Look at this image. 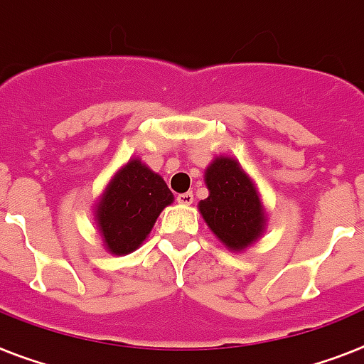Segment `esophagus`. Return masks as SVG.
<instances>
[{"label":"esophagus","mask_w":364,"mask_h":364,"mask_svg":"<svg viewBox=\"0 0 364 364\" xmlns=\"http://www.w3.org/2000/svg\"><path fill=\"white\" fill-rule=\"evenodd\" d=\"M193 199H195L193 193H189V191L188 193H180L178 197H176V200H178L180 204H184V206H189V204L193 203Z\"/></svg>","instance_id":"obj_1"}]
</instances>
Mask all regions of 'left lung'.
<instances>
[{"instance_id": "1", "label": "left lung", "mask_w": 364, "mask_h": 364, "mask_svg": "<svg viewBox=\"0 0 364 364\" xmlns=\"http://www.w3.org/2000/svg\"><path fill=\"white\" fill-rule=\"evenodd\" d=\"M210 195L199 203V212L225 247L242 253L266 230L264 210L253 180L229 156H218L204 171Z\"/></svg>"}]
</instances>
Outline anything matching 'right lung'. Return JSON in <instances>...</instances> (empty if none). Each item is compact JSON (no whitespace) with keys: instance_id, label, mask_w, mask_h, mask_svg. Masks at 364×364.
Listing matches in <instances>:
<instances>
[{"instance_id":"1","label":"right lung","mask_w":364,"mask_h":364,"mask_svg":"<svg viewBox=\"0 0 364 364\" xmlns=\"http://www.w3.org/2000/svg\"><path fill=\"white\" fill-rule=\"evenodd\" d=\"M175 200L165 180L139 158L117 171L95 206L104 247L111 255H128L150 234L165 206Z\"/></svg>"}]
</instances>
